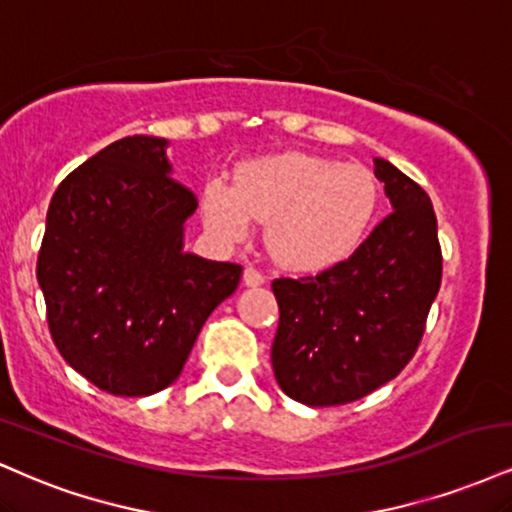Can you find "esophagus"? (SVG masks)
Here are the masks:
<instances>
[{
    "mask_svg": "<svg viewBox=\"0 0 512 512\" xmlns=\"http://www.w3.org/2000/svg\"><path fill=\"white\" fill-rule=\"evenodd\" d=\"M243 283H245V286H248V288H257V286H262V283H264V276H262L260 272H257V269L248 267V269H245V272H243Z\"/></svg>",
    "mask_w": 512,
    "mask_h": 512,
    "instance_id": "esophagus-1",
    "label": "esophagus"
}]
</instances>
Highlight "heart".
Instances as JSON below:
<instances>
[{"label":"heart","instance_id":"heart-1","mask_svg":"<svg viewBox=\"0 0 512 512\" xmlns=\"http://www.w3.org/2000/svg\"><path fill=\"white\" fill-rule=\"evenodd\" d=\"M379 181L365 164L281 152L240 164L236 183L209 178L202 217L219 243L250 238L264 221V243L279 267L319 274L346 262L379 212Z\"/></svg>","mask_w":512,"mask_h":512}]
</instances>
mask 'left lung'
<instances>
[{"instance_id": "obj_1", "label": "left lung", "mask_w": 512, "mask_h": 512, "mask_svg": "<svg viewBox=\"0 0 512 512\" xmlns=\"http://www.w3.org/2000/svg\"><path fill=\"white\" fill-rule=\"evenodd\" d=\"M393 212L346 262L276 279L272 346L281 391L310 408L343 405L396 379L415 355L441 286L432 200L391 162L374 159Z\"/></svg>"}]
</instances>
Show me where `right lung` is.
Masks as SVG:
<instances>
[{
  "instance_id": "add662e5",
  "label": "right lung",
  "mask_w": 512,
  "mask_h": 512,
  "mask_svg": "<svg viewBox=\"0 0 512 512\" xmlns=\"http://www.w3.org/2000/svg\"><path fill=\"white\" fill-rule=\"evenodd\" d=\"M169 140L128 135L61 181L47 209L38 283L61 357L114 396L174 384L243 267L186 252L195 195Z\"/></svg>"
}]
</instances>
